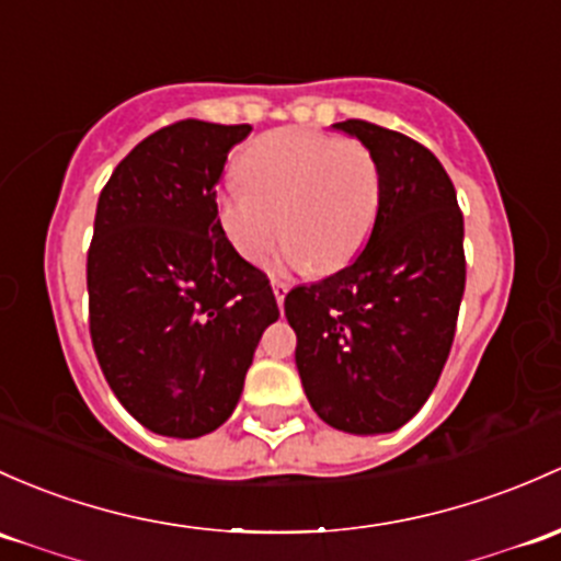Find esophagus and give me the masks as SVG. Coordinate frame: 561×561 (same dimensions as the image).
Masks as SVG:
<instances>
[{
    "instance_id": "34e87169",
    "label": "esophagus",
    "mask_w": 561,
    "mask_h": 561,
    "mask_svg": "<svg viewBox=\"0 0 561 561\" xmlns=\"http://www.w3.org/2000/svg\"><path fill=\"white\" fill-rule=\"evenodd\" d=\"M271 290H274V298H276V304H279V309H282V306H285L287 285H285V282H274V285H271Z\"/></svg>"
}]
</instances>
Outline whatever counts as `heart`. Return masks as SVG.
Returning <instances> with one entry per match:
<instances>
[{
	"label": "heart",
	"mask_w": 561,
	"mask_h": 561,
	"mask_svg": "<svg viewBox=\"0 0 561 561\" xmlns=\"http://www.w3.org/2000/svg\"><path fill=\"white\" fill-rule=\"evenodd\" d=\"M243 182L217 193V222L244 261H263L282 236L279 263L328 276L350 265L374 231L381 172L355 139L311 128H279L241 156Z\"/></svg>",
	"instance_id": "1"
}]
</instances>
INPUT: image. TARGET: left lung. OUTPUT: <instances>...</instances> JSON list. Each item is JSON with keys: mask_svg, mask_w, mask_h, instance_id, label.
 Wrapping results in <instances>:
<instances>
[{"mask_svg": "<svg viewBox=\"0 0 561 561\" xmlns=\"http://www.w3.org/2000/svg\"><path fill=\"white\" fill-rule=\"evenodd\" d=\"M374 152L381 204L357 261L287 293L296 365L322 422L355 435L403 427L449 357L465 293L462 211L427 147L368 121L333 123Z\"/></svg>", "mask_w": 561, "mask_h": 561, "instance_id": "left-lung-1", "label": "left lung"}]
</instances>
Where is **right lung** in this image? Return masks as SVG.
Listing matches in <instances>:
<instances>
[{
	"label": "right lung",
	"instance_id": "right-lung-1",
	"mask_svg": "<svg viewBox=\"0 0 561 561\" xmlns=\"http://www.w3.org/2000/svg\"><path fill=\"white\" fill-rule=\"evenodd\" d=\"M252 126L180 121L141 139L96 204L88 250L91 341L139 424L198 438L233 414L279 306L217 222V180Z\"/></svg>",
	"mask_w": 561,
	"mask_h": 561
}]
</instances>
